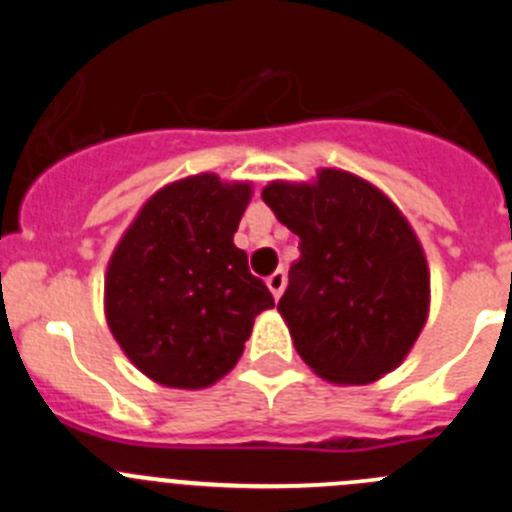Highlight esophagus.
Returning a JSON list of instances; mask_svg holds the SVG:
<instances>
[{"instance_id": "esophagus-1", "label": "esophagus", "mask_w": 512, "mask_h": 512, "mask_svg": "<svg viewBox=\"0 0 512 512\" xmlns=\"http://www.w3.org/2000/svg\"><path fill=\"white\" fill-rule=\"evenodd\" d=\"M266 287L271 289V295L274 297H282L284 287H287V274H284L282 269H277L274 274H269V277H266Z\"/></svg>"}]
</instances>
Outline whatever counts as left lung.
I'll return each mask as SVG.
<instances>
[{"label":"left lung","instance_id":"8db88e82","mask_svg":"<svg viewBox=\"0 0 512 512\" xmlns=\"http://www.w3.org/2000/svg\"><path fill=\"white\" fill-rule=\"evenodd\" d=\"M261 197L300 238L279 300L297 354L336 384L392 372L420 336L431 295L408 220L377 187L338 169L315 184L271 182Z\"/></svg>","mask_w":512,"mask_h":512}]
</instances>
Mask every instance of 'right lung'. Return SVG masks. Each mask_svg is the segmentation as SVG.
<instances>
[{
  "mask_svg": "<svg viewBox=\"0 0 512 512\" xmlns=\"http://www.w3.org/2000/svg\"><path fill=\"white\" fill-rule=\"evenodd\" d=\"M251 184L197 174L156 192L112 253L104 307L112 336L153 382L200 390L241 359L274 297L233 243Z\"/></svg>",
  "mask_w": 512,
  "mask_h": 512,
  "instance_id": "obj_1",
  "label": "right lung"
}]
</instances>
